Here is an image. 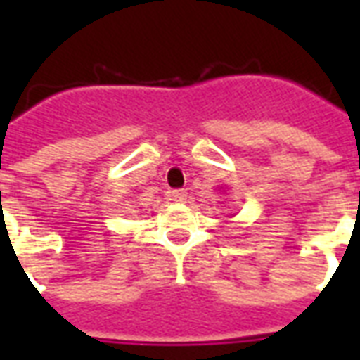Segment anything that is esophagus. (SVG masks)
<instances>
[{"instance_id": "1", "label": "esophagus", "mask_w": 360, "mask_h": 360, "mask_svg": "<svg viewBox=\"0 0 360 360\" xmlns=\"http://www.w3.org/2000/svg\"><path fill=\"white\" fill-rule=\"evenodd\" d=\"M168 198L172 200V202H185L186 191H183V188H177V191H169Z\"/></svg>"}]
</instances>
